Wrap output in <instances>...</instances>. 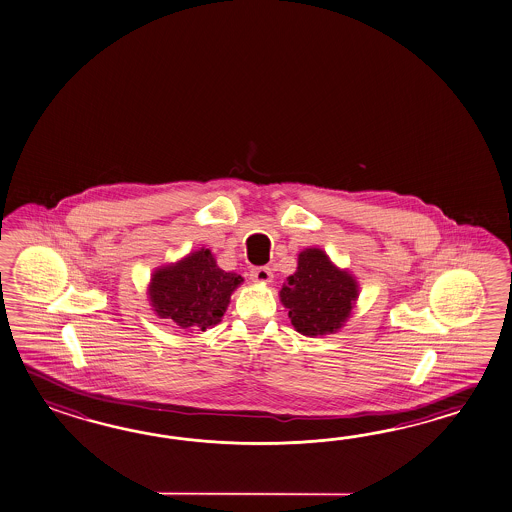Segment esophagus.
Returning <instances> with one entry per match:
<instances>
[{
  "mask_svg": "<svg viewBox=\"0 0 512 512\" xmlns=\"http://www.w3.org/2000/svg\"><path fill=\"white\" fill-rule=\"evenodd\" d=\"M250 280L256 284H271L273 282V271L269 267H256L250 271Z\"/></svg>",
  "mask_w": 512,
  "mask_h": 512,
  "instance_id": "1",
  "label": "esophagus"
}]
</instances>
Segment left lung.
I'll use <instances>...</instances> for the list:
<instances>
[{
    "mask_svg": "<svg viewBox=\"0 0 512 512\" xmlns=\"http://www.w3.org/2000/svg\"><path fill=\"white\" fill-rule=\"evenodd\" d=\"M359 298L356 276L341 269L319 247L298 254L297 271L287 276L280 302L293 328L306 337L339 332Z\"/></svg>",
    "mask_w": 512,
    "mask_h": 512,
    "instance_id": "left-lung-1",
    "label": "left lung"
}]
</instances>
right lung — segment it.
<instances>
[{"label":"right lung","instance_id":"right-lung-1","mask_svg":"<svg viewBox=\"0 0 512 512\" xmlns=\"http://www.w3.org/2000/svg\"><path fill=\"white\" fill-rule=\"evenodd\" d=\"M241 284L243 276L223 271L212 250L199 249L179 262L155 269L147 298L155 315L190 335L206 332L221 322L232 293Z\"/></svg>","mask_w":512,"mask_h":512}]
</instances>
